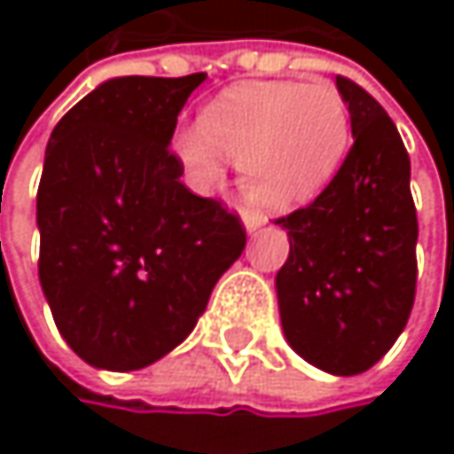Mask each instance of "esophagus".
<instances>
[{
  "label": "esophagus",
  "mask_w": 454,
  "mask_h": 454,
  "mask_svg": "<svg viewBox=\"0 0 454 454\" xmlns=\"http://www.w3.org/2000/svg\"><path fill=\"white\" fill-rule=\"evenodd\" d=\"M241 221H244V226H247V231H257L260 226H265V215L262 213H257V210H244L241 213Z\"/></svg>",
  "instance_id": "esophagus-1"
}]
</instances>
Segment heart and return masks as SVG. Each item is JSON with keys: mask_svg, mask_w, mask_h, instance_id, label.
<instances>
[{"mask_svg": "<svg viewBox=\"0 0 454 454\" xmlns=\"http://www.w3.org/2000/svg\"><path fill=\"white\" fill-rule=\"evenodd\" d=\"M349 110L328 83L254 81L231 86L181 129L173 149L197 184L221 178V155L241 162L247 200L300 207L333 181L349 149Z\"/></svg>", "mask_w": 454, "mask_h": 454, "instance_id": "obj_1", "label": "heart"}]
</instances>
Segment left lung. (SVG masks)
<instances>
[{"label":"left lung","mask_w":454,"mask_h":454,"mask_svg":"<svg viewBox=\"0 0 454 454\" xmlns=\"http://www.w3.org/2000/svg\"><path fill=\"white\" fill-rule=\"evenodd\" d=\"M336 89L355 144L308 207L276 218L289 233L276 292L292 349L325 373L357 376L392 349L408 323L418 218L397 126L355 81L336 75Z\"/></svg>","instance_id":"8db88e82"}]
</instances>
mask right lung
Returning <instances> with one entry per match:
<instances>
[{
  "label": "right lung",
  "mask_w": 454,
  "mask_h": 454,
  "mask_svg": "<svg viewBox=\"0 0 454 454\" xmlns=\"http://www.w3.org/2000/svg\"><path fill=\"white\" fill-rule=\"evenodd\" d=\"M205 78L105 81L49 137L39 278L62 339L94 368L138 371L165 357L244 252L241 218L192 194L168 146Z\"/></svg>",
  "instance_id": "obj_1"
}]
</instances>
